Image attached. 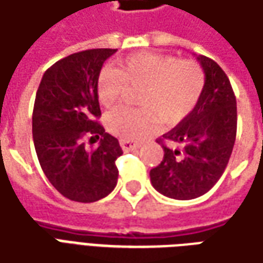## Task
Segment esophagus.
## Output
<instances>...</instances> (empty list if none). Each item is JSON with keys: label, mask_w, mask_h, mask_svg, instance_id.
I'll use <instances>...</instances> for the list:
<instances>
[{"label": "esophagus", "mask_w": 263, "mask_h": 263, "mask_svg": "<svg viewBox=\"0 0 263 263\" xmlns=\"http://www.w3.org/2000/svg\"><path fill=\"white\" fill-rule=\"evenodd\" d=\"M121 146H122V149L124 151H132V149H137L141 146L139 142H132V141H126V139H122L121 141Z\"/></svg>", "instance_id": "34e87169"}]
</instances>
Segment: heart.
<instances>
[{
	"label": "heart",
	"instance_id": "1",
	"mask_svg": "<svg viewBox=\"0 0 263 263\" xmlns=\"http://www.w3.org/2000/svg\"><path fill=\"white\" fill-rule=\"evenodd\" d=\"M128 87L138 88V105L118 106L106 115V128L117 137L137 139L161 119L175 125L195 109L205 87L201 65L174 55L141 52L105 67L97 78V97L104 106H112Z\"/></svg>",
	"mask_w": 263,
	"mask_h": 263
}]
</instances>
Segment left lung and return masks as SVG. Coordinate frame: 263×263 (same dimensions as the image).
<instances>
[{"label": "left lung", "mask_w": 263, "mask_h": 263, "mask_svg": "<svg viewBox=\"0 0 263 263\" xmlns=\"http://www.w3.org/2000/svg\"><path fill=\"white\" fill-rule=\"evenodd\" d=\"M205 72V87L195 109L158 142L161 163L149 172L151 183L172 199H194L218 182L234 149L236 98L227 74L214 60L196 57Z\"/></svg>", "instance_id": "left-lung-1"}]
</instances>
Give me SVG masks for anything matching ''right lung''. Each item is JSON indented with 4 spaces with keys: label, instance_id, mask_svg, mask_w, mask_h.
Wrapping results in <instances>:
<instances>
[{
    "label": "right lung",
    "instance_id": "1",
    "mask_svg": "<svg viewBox=\"0 0 263 263\" xmlns=\"http://www.w3.org/2000/svg\"><path fill=\"white\" fill-rule=\"evenodd\" d=\"M117 49H87L68 55L42 75L32 112L36 157L48 181L61 195L75 202H95L117 186L118 139L105 132L97 97L102 64ZM100 139L95 150L83 138Z\"/></svg>",
    "mask_w": 263,
    "mask_h": 263
}]
</instances>
